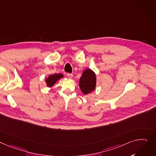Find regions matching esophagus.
I'll use <instances>...</instances> for the list:
<instances>
[{
  "label": "esophagus",
  "mask_w": 156,
  "mask_h": 156,
  "mask_svg": "<svg viewBox=\"0 0 156 156\" xmlns=\"http://www.w3.org/2000/svg\"><path fill=\"white\" fill-rule=\"evenodd\" d=\"M67 76L68 78H71L73 77V74L72 73H67Z\"/></svg>",
  "instance_id": "esophagus-1"
}]
</instances>
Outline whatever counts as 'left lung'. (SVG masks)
<instances>
[{
	"label": "left lung",
	"instance_id": "obj_1",
	"mask_svg": "<svg viewBox=\"0 0 156 156\" xmlns=\"http://www.w3.org/2000/svg\"><path fill=\"white\" fill-rule=\"evenodd\" d=\"M79 85L81 91L85 95L94 90L96 87V75L95 73L90 69L85 70L80 79Z\"/></svg>",
	"mask_w": 156,
	"mask_h": 156
}]
</instances>
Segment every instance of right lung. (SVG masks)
Segmentation results:
<instances>
[{"mask_svg":"<svg viewBox=\"0 0 156 156\" xmlns=\"http://www.w3.org/2000/svg\"><path fill=\"white\" fill-rule=\"evenodd\" d=\"M63 76V75L62 74H54L50 75L46 80V82L47 83V85L49 87H51L53 86L55 83L61 78H62Z\"/></svg>","mask_w":156,"mask_h":156,"instance_id":"add662e5","label":"right lung"}]
</instances>
